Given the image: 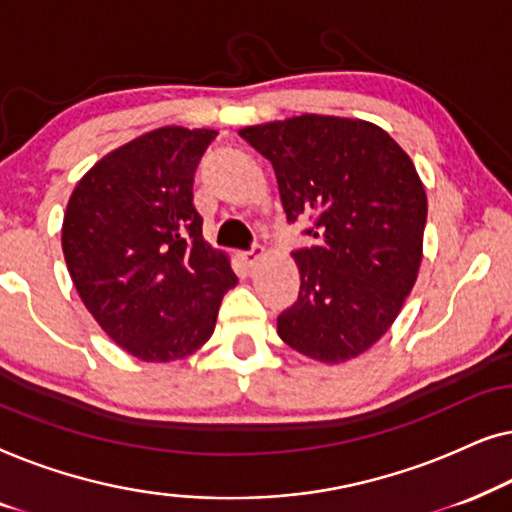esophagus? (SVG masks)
<instances>
[{
  "instance_id": "esophagus-1",
  "label": "esophagus",
  "mask_w": 512,
  "mask_h": 512,
  "mask_svg": "<svg viewBox=\"0 0 512 512\" xmlns=\"http://www.w3.org/2000/svg\"><path fill=\"white\" fill-rule=\"evenodd\" d=\"M263 247H261V244H254V247H251L249 251H242V254H240V258H242V263L244 265H254L256 261H258V258H261L263 256Z\"/></svg>"
}]
</instances>
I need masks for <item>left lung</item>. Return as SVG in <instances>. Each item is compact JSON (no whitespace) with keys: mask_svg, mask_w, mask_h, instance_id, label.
I'll return each instance as SVG.
<instances>
[{"mask_svg":"<svg viewBox=\"0 0 512 512\" xmlns=\"http://www.w3.org/2000/svg\"><path fill=\"white\" fill-rule=\"evenodd\" d=\"M240 137L268 158L286 221L314 244L293 251L298 300L277 317L286 345L340 363L387 333L422 263L426 193L415 165L382 128L303 114Z\"/></svg>","mask_w":512,"mask_h":512,"instance_id":"left-lung-1","label":"left lung"}]
</instances>
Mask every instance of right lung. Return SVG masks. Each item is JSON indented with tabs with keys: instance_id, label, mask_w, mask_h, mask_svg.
<instances>
[{
	"instance_id": "obj_1",
	"label": "right lung",
	"mask_w": 512,
	"mask_h": 512,
	"mask_svg": "<svg viewBox=\"0 0 512 512\" xmlns=\"http://www.w3.org/2000/svg\"><path fill=\"white\" fill-rule=\"evenodd\" d=\"M216 130L158 128L104 156L69 198L62 251L83 305L142 361L184 359L212 338L237 284L202 240L193 179Z\"/></svg>"
}]
</instances>
